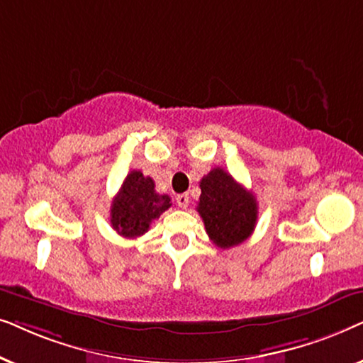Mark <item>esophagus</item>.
Instances as JSON below:
<instances>
[{
	"label": "esophagus",
	"mask_w": 363,
	"mask_h": 363,
	"mask_svg": "<svg viewBox=\"0 0 363 363\" xmlns=\"http://www.w3.org/2000/svg\"><path fill=\"white\" fill-rule=\"evenodd\" d=\"M177 203L180 208H186L188 205H190V196H188L186 193H182V195L177 196Z\"/></svg>",
	"instance_id": "obj_1"
}]
</instances>
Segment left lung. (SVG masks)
<instances>
[{
  "mask_svg": "<svg viewBox=\"0 0 363 363\" xmlns=\"http://www.w3.org/2000/svg\"><path fill=\"white\" fill-rule=\"evenodd\" d=\"M200 188L196 210L203 218L210 240L223 250L246 241L257 221L255 195L223 168H213L203 177Z\"/></svg>",
  "mask_w": 363,
  "mask_h": 363,
  "instance_id": "1",
  "label": "left lung"
}]
</instances>
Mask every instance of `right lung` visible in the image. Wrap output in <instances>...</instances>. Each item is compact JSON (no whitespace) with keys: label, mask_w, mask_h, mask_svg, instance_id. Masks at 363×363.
Instances as JSON below:
<instances>
[{"label":"right lung","mask_w":363,"mask_h":363,"mask_svg":"<svg viewBox=\"0 0 363 363\" xmlns=\"http://www.w3.org/2000/svg\"><path fill=\"white\" fill-rule=\"evenodd\" d=\"M172 206L170 196L158 195L155 182L140 170L128 173L111 208L112 228L123 238H137L148 231L152 221Z\"/></svg>","instance_id":"add662e5"}]
</instances>
